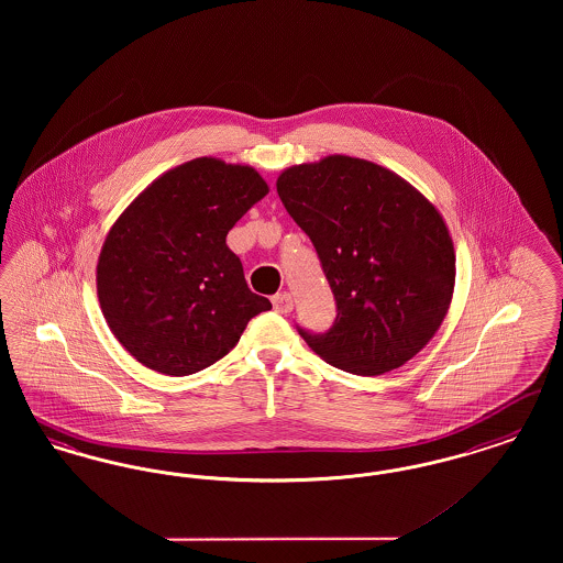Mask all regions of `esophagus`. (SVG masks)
Masks as SVG:
<instances>
[{"label":"esophagus","instance_id":"34e87169","mask_svg":"<svg viewBox=\"0 0 563 563\" xmlns=\"http://www.w3.org/2000/svg\"><path fill=\"white\" fill-rule=\"evenodd\" d=\"M272 303H274V310H276L278 314H289V312L294 310V295H274V297H272Z\"/></svg>","mask_w":563,"mask_h":563}]
</instances>
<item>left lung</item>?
I'll return each instance as SVG.
<instances>
[{
	"label": "left lung",
	"mask_w": 563,
	"mask_h": 563,
	"mask_svg": "<svg viewBox=\"0 0 563 563\" xmlns=\"http://www.w3.org/2000/svg\"><path fill=\"white\" fill-rule=\"evenodd\" d=\"M276 191L314 244L338 303L327 333L299 329L306 344L354 375L413 358L454 295V242L437 207L397 173L342 154L285 168Z\"/></svg>",
	"instance_id": "1"
}]
</instances>
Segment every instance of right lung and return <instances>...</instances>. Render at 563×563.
<instances>
[{
    "label": "right lung",
    "mask_w": 563,
    "mask_h": 563,
    "mask_svg": "<svg viewBox=\"0 0 563 563\" xmlns=\"http://www.w3.org/2000/svg\"><path fill=\"white\" fill-rule=\"evenodd\" d=\"M268 191L253 166L205 156L162 173L113 221L97 264V295L111 333L141 365L196 374L272 308L249 289L241 260L225 244Z\"/></svg>",
    "instance_id": "add662e5"
}]
</instances>
